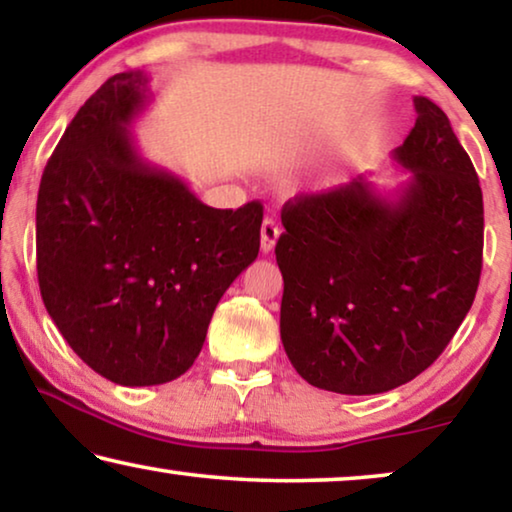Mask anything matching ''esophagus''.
<instances>
[{
    "instance_id": "1",
    "label": "esophagus",
    "mask_w": 512,
    "mask_h": 512,
    "mask_svg": "<svg viewBox=\"0 0 512 512\" xmlns=\"http://www.w3.org/2000/svg\"><path fill=\"white\" fill-rule=\"evenodd\" d=\"M279 235H282V228H279V223L272 219V216H265V221L261 226V249L265 251V254H270V251L275 249Z\"/></svg>"
}]
</instances>
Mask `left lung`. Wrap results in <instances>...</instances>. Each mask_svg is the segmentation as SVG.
<instances>
[{
    "instance_id": "1",
    "label": "left lung",
    "mask_w": 512,
    "mask_h": 512,
    "mask_svg": "<svg viewBox=\"0 0 512 512\" xmlns=\"http://www.w3.org/2000/svg\"><path fill=\"white\" fill-rule=\"evenodd\" d=\"M394 160L410 179L384 198L363 177L282 209L284 352L312 387L396 389L431 366L471 310L482 270V191L450 118L415 97Z\"/></svg>"
}]
</instances>
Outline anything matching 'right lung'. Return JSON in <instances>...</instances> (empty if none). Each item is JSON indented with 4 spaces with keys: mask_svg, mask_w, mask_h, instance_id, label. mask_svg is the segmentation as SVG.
I'll list each match as a JSON object with an SVG mask.
<instances>
[{
    "mask_svg": "<svg viewBox=\"0 0 512 512\" xmlns=\"http://www.w3.org/2000/svg\"><path fill=\"white\" fill-rule=\"evenodd\" d=\"M149 76L123 72L79 109L37 198L41 298L62 338L123 387L184 375L235 277L261 247V202L214 209L139 156L128 130Z\"/></svg>",
    "mask_w": 512,
    "mask_h": 512,
    "instance_id": "obj_1",
    "label": "right lung"
}]
</instances>
